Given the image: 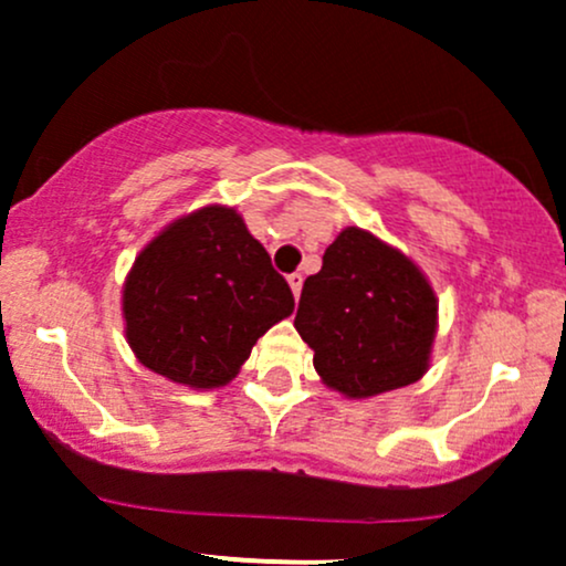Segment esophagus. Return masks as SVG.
<instances>
[{
	"label": "esophagus",
	"mask_w": 566,
	"mask_h": 566,
	"mask_svg": "<svg viewBox=\"0 0 566 566\" xmlns=\"http://www.w3.org/2000/svg\"><path fill=\"white\" fill-rule=\"evenodd\" d=\"M287 282H290V290H293V295H295V298H298V295H301V287H303V273H298V271L290 273Z\"/></svg>",
	"instance_id": "obj_1"
}]
</instances>
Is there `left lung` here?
I'll use <instances>...</instances> for the list:
<instances>
[{
  "label": "left lung",
  "instance_id": "1",
  "mask_svg": "<svg viewBox=\"0 0 566 566\" xmlns=\"http://www.w3.org/2000/svg\"><path fill=\"white\" fill-rule=\"evenodd\" d=\"M295 328L328 388L368 398L423 377L437 298L412 260L347 228L325 249L319 273L303 282Z\"/></svg>",
  "mask_w": 566,
  "mask_h": 566
}]
</instances>
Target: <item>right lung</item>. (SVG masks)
<instances>
[{
  "instance_id": "obj_1",
  "label": "right lung",
  "mask_w": 566,
  "mask_h": 566,
  "mask_svg": "<svg viewBox=\"0 0 566 566\" xmlns=\"http://www.w3.org/2000/svg\"><path fill=\"white\" fill-rule=\"evenodd\" d=\"M295 298L233 208L208 206L163 230L124 284L129 347L151 371L189 388L235 377L258 338Z\"/></svg>"
}]
</instances>
